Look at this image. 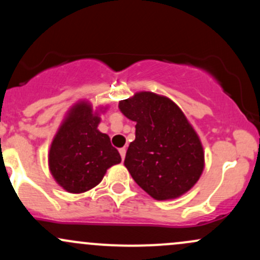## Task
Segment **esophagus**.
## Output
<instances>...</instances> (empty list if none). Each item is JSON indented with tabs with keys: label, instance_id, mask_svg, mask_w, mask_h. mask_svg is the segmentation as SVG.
I'll return each instance as SVG.
<instances>
[{
	"label": "esophagus",
	"instance_id": "34e87169",
	"mask_svg": "<svg viewBox=\"0 0 260 260\" xmlns=\"http://www.w3.org/2000/svg\"><path fill=\"white\" fill-rule=\"evenodd\" d=\"M120 154H121L122 160H124V157H126V149L121 148V149H120Z\"/></svg>",
	"mask_w": 260,
	"mask_h": 260
}]
</instances>
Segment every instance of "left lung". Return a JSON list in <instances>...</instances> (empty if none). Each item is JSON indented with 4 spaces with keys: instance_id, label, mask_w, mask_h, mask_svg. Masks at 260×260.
Returning <instances> with one entry per match:
<instances>
[{
    "instance_id": "8db88e82",
    "label": "left lung",
    "mask_w": 260,
    "mask_h": 260,
    "mask_svg": "<svg viewBox=\"0 0 260 260\" xmlns=\"http://www.w3.org/2000/svg\"><path fill=\"white\" fill-rule=\"evenodd\" d=\"M118 107L136 122V139L124 159L136 183L156 201L188 192L204 170V150L180 107L151 91L136 92Z\"/></svg>"
}]
</instances>
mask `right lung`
Here are the masks:
<instances>
[{
  "mask_svg": "<svg viewBox=\"0 0 260 260\" xmlns=\"http://www.w3.org/2000/svg\"><path fill=\"white\" fill-rule=\"evenodd\" d=\"M99 112L88 101L72 106L59 126L49 151L55 181L70 193H84L100 183L106 170L121 162L110 137L98 129Z\"/></svg>",
  "mask_w": 260,
  "mask_h": 260,
  "instance_id": "right-lung-1",
  "label": "right lung"
}]
</instances>
